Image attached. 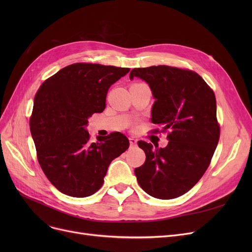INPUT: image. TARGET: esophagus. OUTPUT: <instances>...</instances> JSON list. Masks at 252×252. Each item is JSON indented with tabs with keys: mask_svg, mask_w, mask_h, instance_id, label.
Here are the masks:
<instances>
[{
	"mask_svg": "<svg viewBox=\"0 0 252 252\" xmlns=\"http://www.w3.org/2000/svg\"><path fill=\"white\" fill-rule=\"evenodd\" d=\"M137 139H134V138H129V144H130V146H136L137 145Z\"/></svg>",
	"mask_w": 252,
	"mask_h": 252,
	"instance_id": "esophagus-1",
	"label": "esophagus"
}]
</instances>
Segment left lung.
<instances>
[{
  "label": "left lung",
  "instance_id": "left-lung-1",
  "mask_svg": "<svg viewBox=\"0 0 252 252\" xmlns=\"http://www.w3.org/2000/svg\"><path fill=\"white\" fill-rule=\"evenodd\" d=\"M134 76L148 83L156 100L151 121L167 131L168 139L167 146L159 149L138 142L146 160L135 168V175L150 196L173 199L202 178L218 146L220 129L215 93L195 71L167 65L134 68L129 78Z\"/></svg>",
  "mask_w": 252,
  "mask_h": 252
}]
</instances>
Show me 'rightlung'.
Listing matches in <instances>:
<instances>
[{
  "label": "right lung",
  "mask_w": 252,
  "mask_h": 252,
  "mask_svg": "<svg viewBox=\"0 0 252 252\" xmlns=\"http://www.w3.org/2000/svg\"><path fill=\"white\" fill-rule=\"evenodd\" d=\"M129 68L74 63L41 85L34 96L30 127L36 157L48 180L61 193L88 197L104 183L114 158L129 146L122 133L92 143L88 118L105 109L111 85Z\"/></svg>",
  "instance_id": "add662e5"
}]
</instances>
